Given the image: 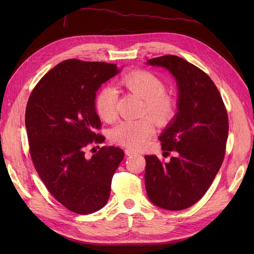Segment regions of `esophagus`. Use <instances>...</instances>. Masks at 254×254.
Returning <instances> with one entry per match:
<instances>
[{"instance_id": "1", "label": "esophagus", "mask_w": 254, "mask_h": 254, "mask_svg": "<svg viewBox=\"0 0 254 254\" xmlns=\"http://www.w3.org/2000/svg\"><path fill=\"white\" fill-rule=\"evenodd\" d=\"M125 153H126V156H133V155H135V151H133V150H131V149H129V148H127L126 150H125Z\"/></svg>"}]
</instances>
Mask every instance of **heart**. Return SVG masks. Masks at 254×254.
I'll use <instances>...</instances> for the list:
<instances>
[{"mask_svg": "<svg viewBox=\"0 0 254 254\" xmlns=\"http://www.w3.org/2000/svg\"><path fill=\"white\" fill-rule=\"evenodd\" d=\"M120 86L145 101L143 113L148 114L159 126L170 124L177 112V102L165 93L166 86L158 76L148 71H132L123 76ZM95 108L99 117L107 123L118 119V92L106 87L96 96ZM155 126L149 118L137 121H125L115 126L111 131L114 143L129 149H140L153 133Z\"/></svg>", "mask_w": 254, "mask_h": 254, "instance_id": "b5f03b06", "label": "heart"}]
</instances>
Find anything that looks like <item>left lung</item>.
<instances>
[{
    "mask_svg": "<svg viewBox=\"0 0 254 254\" xmlns=\"http://www.w3.org/2000/svg\"><path fill=\"white\" fill-rule=\"evenodd\" d=\"M166 67L178 83L176 118L159 136L166 158L145 156V187L150 201L180 211L196 203L209 190L226 155L229 120L226 106L209 75L178 56L149 59Z\"/></svg>",
    "mask_w": 254,
    "mask_h": 254,
    "instance_id": "left-lung-1",
    "label": "left lung"
}]
</instances>
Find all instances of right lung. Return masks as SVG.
<instances>
[{"label": "right lung", "mask_w": 254, "mask_h": 254, "mask_svg": "<svg viewBox=\"0 0 254 254\" xmlns=\"http://www.w3.org/2000/svg\"><path fill=\"white\" fill-rule=\"evenodd\" d=\"M117 73L113 64L64 60L36 84L26 105L25 127L36 171L52 196L76 214L106 205L112 177L124 159V151L115 146L87 155L90 146L105 142L98 132L96 91Z\"/></svg>", "instance_id": "1"}]
</instances>
